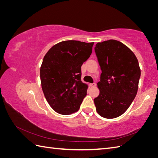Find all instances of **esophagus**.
Returning a JSON list of instances; mask_svg holds the SVG:
<instances>
[{
  "label": "esophagus",
  "instance_id": "obj_1",
  "mask_svg": "<svg viewBox=\"0 0 158 158\" xmlns=\"http://www.w3.org/2000/svg\"><path fill=\"white\" fill-rule=\"evenodd\" d=\"M89 85H90V87H92V88H94V87L96 86V84H95V83L90 84H89Z\"/></svg>",
  "mask_w": 158,
  "mask_h": 158
}]
</instances>
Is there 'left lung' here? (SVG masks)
<instances>
[{
    "mask_svg": "<svg viewBox=\"0 0 158 158\" xmlns=\"http://www.w3.org/2000/svg\"><path fill=\"white\" fill-rule=\"evenodd\" d=\"M102 70L98 83L99 95L94 99L100 116L113 118L130 107L138 88L141 71L134 52L123 43L110 40L95 45Z\"/></svg>",
    "mask_w": 158,
    "mask_h": 158,
    "instance_id": "8db88e82",
    "label": "left lung"
}]
</instances>
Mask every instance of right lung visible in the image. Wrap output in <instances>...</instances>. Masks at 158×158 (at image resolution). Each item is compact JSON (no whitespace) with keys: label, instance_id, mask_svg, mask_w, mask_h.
Listing matches in <instances>:
<instances>
[{"label":"right lung","instance_id":"add662e5","mask_svg":"<svg viewBox=\"0 0 158 158\" xmlns=\"http://www.w3.org/2000/svg\"><path fill=\"white\" fill-rule=\"evenodd\" d=\"M94 43L61 41L45 55L40 68L43 92L55 111L68 115L78 111L88 85L81 81V66L92 52Z\"/></svg>","mask_w":158,"mask_h":158}]
</instances>
